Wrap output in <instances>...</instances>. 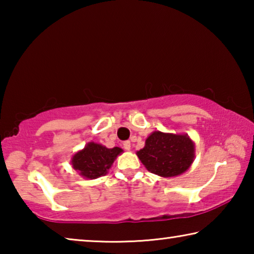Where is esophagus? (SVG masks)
<instances>
[{
	"label": "esophagus",
	"instance_id": "34e87169",
	"mask_svg": "<svg viewBox=\"0 0 254 254\" xmlns=\"http://www.w3.org/2000/svg\"><path fill=\"white\" fill-rule=\"evenodd\" d=\"M123 148L126 149L127 151H130V150H131V142H130V141H124Z\"/></svg>",
	"mask_w": 254,
	"mask_h": 254
}]
</instances>
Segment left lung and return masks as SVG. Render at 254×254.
<instances>
[{
    "label": "left lung",
    "mask_w": 254,
    "mask_h": 254,
    "mask_svg": "<svg viewBox=\"0 0 254 254\" xmlns=\"http://www.w3.org/2000/svg\"><path fill=\"white\" fill-rule=\"evenodd\" d=\"M136 156L147 170L163 178L176 177L190 168L195 143L188 134L153 131Z\"/></svg>",
    "instance_id": "left-lung-1"
}]
</instances>
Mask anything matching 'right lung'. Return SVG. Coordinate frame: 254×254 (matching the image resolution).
I'll return each mask as SVG.
<instances>
[{
  "instance_id": "obj_1",
  "label": "right lung",
  "mask_w": 254,
  "mask_h": 254,
  "mask_svg": "<svg viewBox=\"0 0 254 254\" xmlns=\"http://www.w3.org/2000/svg\"><path fill=\"white\" fill-rule=\"evenodd\" d=\"M122 152L123 150L119 147L109 149L91 141L71 157L70 163L83 178L96 179L109 173L115 159Z\"/></svg>"
}]
</instances>
